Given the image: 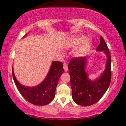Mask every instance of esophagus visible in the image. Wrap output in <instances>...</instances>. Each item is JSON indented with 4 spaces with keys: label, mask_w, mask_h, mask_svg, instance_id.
<instances>
[{
    "label": "esophagus",
    "mask_w": 126,
    "mask_h": 126,
    "mask_svg": "<svg viewBox=\"0 0 126 126\" xmlns=\"http://www.w3.org/2000/svg\"><path fill=\"white\" fill-rule=\"evenodd\" d=\"M63 68H64V69L65 72H67V71H68V66H67V64H65V63L63 64Z\"/></svg>",
    "instance_id": "1"
}]
</instances>
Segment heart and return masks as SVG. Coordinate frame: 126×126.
<instances>
[{"instance_id":"heart-1","label":"heart","mask_w":126,"mask_h":126,"mask_svg":"<svg viewBox=\"0 0 126 126\" xmlns=\"http://www.w3.org/2000/svg\"><path fill=\"white\" fill-rule=\"evenodd\" d=\"M85 39V37L84 35H80L75 37L71 41L70 45L74 47L78 46V45H80L82 42H83L77 51L76 54L78 56H84L86 55L91 47L92 41L91 39H87L84 41Z\"/></svg>"}]
</instances>
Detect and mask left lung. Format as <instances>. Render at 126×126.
<instances>
[{
  "label": "left lung",
  "mask_w": 126,
  "mask_h": 126,
  "mask_svg": "<svg viewBox=\"0 0 126 126\" xmlns=\"http://www.w3.org/2000/svg\"><path fill=\"white\" fill-rule=\"evenodd\" d=\"M97 50L104 51L107 56V62L104 73L94 81L88 79L85 71L87 63L85 57L72 58L68 64L72 98L77 104L81 106H91L98 102L108 90L111 82V55L101 35L100 44L97 46Z\"/></svg>",
  "instance_id": "8db88e82"
}]
</instances>
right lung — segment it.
<instances>
[{
	"mask_svg": "<svg viewBox=\"0 0 126 126\" xmlns=\"http://www.w3.org/2000/svg\"><path fill=\"white\" fill-rule=\"evenodd\" d=\"M63 72L62 62L54 61L44 81L36 87H27L16 80L12 68L13 79L20 94L28 102L38 106L47 105L53 100L58 80Z\"/></svg>",
	"mask_w": 126,
	"mask_h": 126,
	"instance_id": "add662e5",
	"label": "right lung"
}]
</instances>
